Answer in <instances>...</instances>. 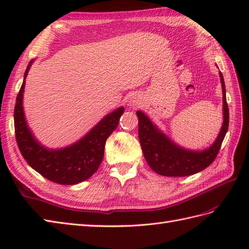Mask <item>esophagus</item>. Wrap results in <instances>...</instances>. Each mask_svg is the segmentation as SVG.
<instances>
[{"instance_id": "obj_1", "label": "esophagus", "mask_w": 249, "mask_h": 249, "mask_svg": "<svg viewBox=\"0 0 249 249\" xmlns=\"http://www.w3.org/2000/svg\"><path fill=\"white\" fill-rule=\"evenodd\" d=\"M138 105H139V100H138V98L134 97V98H131V99L129 100V106H130V107L136 108L137 106H138Z\"/></svg>"}]
</instances>
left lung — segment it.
I'll return each instance as SVG.
<instances>
[{
  "label": "left lung",
  "instance_id": "left-lung-1",
  "mask_svg": "<svg viewBox=\"0 0 249 249\" xmlns=\"http://www.w3.org/2000/svg\"><path fill=\"white\" fill-rule=\"evenodd\" d=\"M223 87L224 123L214 143L201 152L185 150L177 145L152 123L147 116L137 111L139 119V140L147 165L163 177H187L202 171L212 163L220 150L229 126V108L226 99L223 73L219 72Z\"/></svg>",
  "mask_w": 249,
  "mask_h": 249
}]
</instances>
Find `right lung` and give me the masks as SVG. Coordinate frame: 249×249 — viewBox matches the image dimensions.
Wrapping results in <instances>:
<instances>
[{
	"instance_id": "add662e5",
	"label": "right lung",
	"mask_w": 249,
	"mask_h": 249,
	"mask_svg": "<svg viewBox=\"0 0 249 249\" xmlns=\"http://www.w3.org/2000/svg\"><path fill=\"white\" fill-rule=\"evenodd\" d=\"M33 61L24 72L14 111L15 134L19 150L29 165L49 181L62 185H73L86 181L97 171L103 161L105 144L108 137L118 127L124 108L121 107L106 115L91 131L76 143L61 150H50L37 141L24 118L22 98L25 78Z\"/></svg>"
}]
</instances>
